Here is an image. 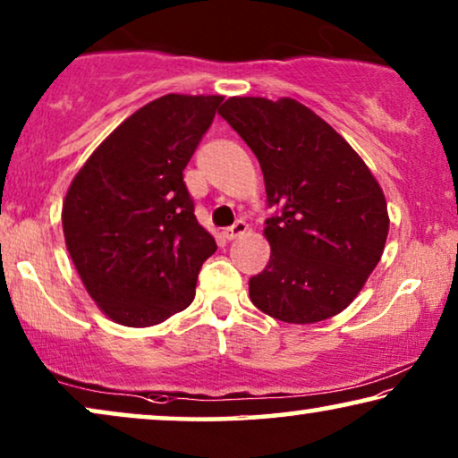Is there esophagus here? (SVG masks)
Listing matches in <instances>:
<instances>
[{"label": "esophagus", "mask_w": 458, "mask_h": 458, "mask_svg": "<svg viewBox=\"0 0 458 458\" xmlns=\"http://www.w3.org/2000/svg\"><path fill=\"white\" fill-rule=\"evenodd\" d=\"M246 231H248V223L243 221V218H240V221H235V225H231L229 229H225V237H227V240H237V237H242Z\"/></svg>", "instance_id": "esophagus-1"}]
</instances>
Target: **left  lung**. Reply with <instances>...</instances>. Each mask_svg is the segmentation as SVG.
Returning <instances> with one entry per match:
<instances>
[{
	"label": "left lung",
	"instance_id": "8db88e82",
	"mask_svg": "<svg viewBox=\"0 0 458 458\" xmlns=\"http://www.w3.org/2000/svg\"><path fill=\"white\" fill-rule=\"evenodd\" d=\"M265 174L271 260L250 279L256 309L284 323L342 312L384 254L386 196L352 146L292 98H229L218 110Z\"/></svg>",
	"mask_w": 458,
	"mask_h": 458
}]
</instances>
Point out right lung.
Listing matches in <instances>:
<instances>
[{"instance_id": "1", "label": "right lung", "mask_w": 458, "mask_h": 458, "mask_svg": "<svg viewBox=\"0 0 458 458\" xmlns=\"http://www.w3.org/2000/svg\"><path fill=\"white\" fill-rule=\"evenodd\" d=\"M223 96L168 93L133 112L74 174L66 250L99 310L149 327L185 310L216 243L193 215L183 168Z\"/></svg>"}]
</instances>
